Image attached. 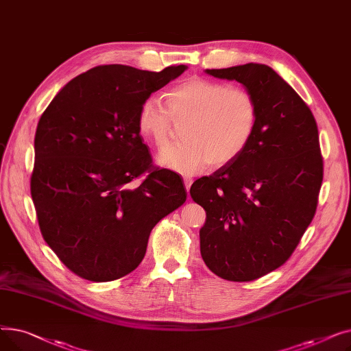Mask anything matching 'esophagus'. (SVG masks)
I'll list each match as a JSON object with an SVG mask.
<instances>
[{
    "label": "esophagus",
    "instance_id": "1",
    "mask_svg": "<svg viewBox=\"0 0 351 351\" xmlns=\"http://www.w3.org/2000/svg\"><path fill=\"white\" fill-rule=\"evenodd\" d=\"M183 182H185V188H186V191H189L191 189V185L193 183V179L192 178H183Z\"/></svg>",
    "mask_w": 351,
    "mask_h": 351
}]
</instances>
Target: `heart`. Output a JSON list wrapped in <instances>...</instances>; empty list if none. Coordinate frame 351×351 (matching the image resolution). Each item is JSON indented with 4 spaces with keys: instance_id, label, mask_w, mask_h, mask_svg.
<instances>
[{
    "instance_id": "heart-1",
    "label": "heart",
    "mask_w": 351,
    "mask_h": 351,
    "mask_svg": "<svg viewBox=\"0 0 351 351\" xmlns=\"http://www.w3.org/2000/svg\"><path fill=\"white\" fill-rule=\"evenodd\" d=\"M165 105L146 98L138 112V134L163 149L169 143L172 122L182 123L180 139L166 147L158 163L182 175H195L212 163L223 166L241 156L250 143L259 108L250 90L200 77L183 80L165 92Z\"/></svg>"
}]
</instances>
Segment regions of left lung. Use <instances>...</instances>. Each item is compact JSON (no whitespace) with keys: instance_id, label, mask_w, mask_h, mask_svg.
I'll use <instances>...</instances> for the list:
<instances>
[{"instance_id":"1","label":"left lung","mask_w":351,"mask_h":351,"mask_svg":"<svg viewBox=\"0 0 351 351\" xmlns=\"http://www.w3.org/2000/svg\"><path fill=\"white\" fill-rule=\"evenodd\" d=\"M205 72L241 82L259 108L245 152L191 188L206 210L199 232L202 259L219 278L252 282L287 262L315 217L323 182L317 123L298 92L267 65Z\"/></svg>"}]
</instances>
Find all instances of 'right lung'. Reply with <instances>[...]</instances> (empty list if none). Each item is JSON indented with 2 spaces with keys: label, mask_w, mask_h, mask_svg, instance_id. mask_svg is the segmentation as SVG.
I'll return each instance as SVG.
<instances>
[{
  "label": "right lung",
  "mask_w": 351,
  "mask_h": 351,
  "mask_svg": "<svg viewBox=\"0 0 351 351\" xmlns=\"http://www.w3.org/2000/svg\"><path fill=\"white\" fill-rule=\"evenodd\" d=\"M186 68L99 65L69 81L41 115L31 196L44 241L80 278L134 271L155 225L185 204L183 179L154 166L136 119L142 102Z\"/></svg>",
  "instance_id": "add662e5"
}]
</instances>
